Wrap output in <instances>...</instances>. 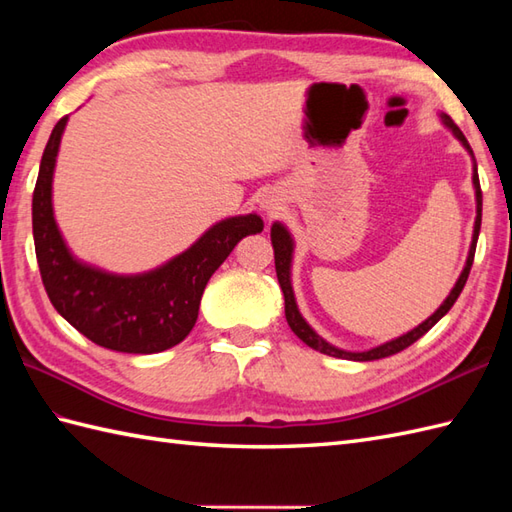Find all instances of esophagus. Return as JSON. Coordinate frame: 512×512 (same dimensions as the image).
Listing matches in <instances>:
<instances>
[{
	"label": "esophagus",
	"mask_w": 512,
	"mask_h": 512,
	"mask_svg": "<svg viewBox=\"0 0 512 512\" xmlns=\"http://www.w3.org/2000/svg\"><path fill=\"white\" fill-rule=\"evenodd\" d=\"M262 206H264V209H266L268 213H275V209H279V206H275L273 202H264Z\"/></svg>",
	"instance_id": "1"
}]
</instances>
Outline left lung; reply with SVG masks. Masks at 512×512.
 I'll list each match as a JSON object with an SVG mask.
<instances>
[{
	"instance_id": "8db88e82",
	"label": "left lung",
	"mask_w": 512,
	"mask_h": 512,
	"mask_svg": "<svg viewBox=\"0 0 512 512\" xmlns=\"http://www.w3.org/2000/svg\"><path fill=\"white\" fill-rule=\"evenodd\" d=\"M440 118H442V123L447 125L451 132L455 134V138H458L460 143L466 147V151H469V154L473 156V149L469 147V143H466V138L460 132V127L451 121V116L440 114ZM473 187H475V202H477V215H475V226H473V242H471V248H469V257H466V266L462 270V275L458 277V281H455V286L449 292V297L444 299L442 306L436 312H433L427 321H422L418 328H413L411 332L398 336V339H394V341H387L383 345L372 347V350H367V352H345V350H339V347H334L328 341H323L321 336L314 332L310 325L306 323V319L301 317V312L297 308V301H295V292H292V281H290L292 250H295V242H292L288 228L284 224L275 222L273 228H270V239H273V248H275V270H277L279 286H281V290H284L286 321L290 325V330L295 332L303 343L310 345L312 350H317L321 354H328V356H336V358H347V361H376V358H385V356H391V354H398V352L405 350V347H409L411 343H416L420 336L427 334L433 328V325H436L444 317V314H447L453 308V303L458 301L460 292H462V288L466 284V279H469L471 266H473V257H475L477 237H480V226H482V189H480V176H477V165H475V162H473Z\"/></svg>"
}]
</instances>
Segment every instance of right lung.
Masks as SVG:
<instances>
[{
	"label": "right lung",
	"instance_id": "obj_1",
	"mask_svg": "<svg viewBox=\"0 0 512 512\" xmlns=\"http://www.w3.org/2000/svg\"><path fill=\"white\" fill-rule=\"evenodd\" d=\"M68 116L54 125L32 193V235L41 281L54 310L96 345L156 354L187 339L202 292L239 239L264 231L255 213L226 217L171 262L143 275H112L76 259L52 211V176Z\"/></svg>",
	"mask_w": 512,
	"mask_h": 512
}]
</instances>
